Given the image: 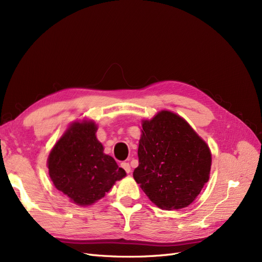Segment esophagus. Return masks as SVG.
I'll return each mask as SVG.
<instances>
[{
	"instance_id": "esophagus-1",
	"label": "esophagus",
	"mask_w": 262,
	"mask_h": 262,
	"mask_svg": "<svg viewBox=\"0 0 262 262\" xmlns=\"http://www.w3.org/2000/svg\"><path fill=\"white\" fill-rule=\"evenodd\" d=\"M121 167H122L126 172H127V173H129V172H130V165H129L128 163L123 162V163L121 164Z\"/></svg>"
}]
</instances>
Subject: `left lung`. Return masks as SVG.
<instances>
[{
	"instance_id": "1",
	"label": "left lung",
	"mask_w": 262,
	"mask_h": 262,
	"mask_svg": "<svg viewBox=\"0 0 262 262\" xmlns=\"http://www.w3.org/2000/svg\"><path fill=\"white\" fill-rule=\"evenodd\" d=\"M141 133L134 179L161 209L187 207L209 179L207 143L185 119L166 110L143 120Z\"/></svg>"
}]
</instances>
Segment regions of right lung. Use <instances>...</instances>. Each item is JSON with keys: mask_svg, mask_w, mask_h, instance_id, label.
<instances>
[{"mask_svg": "<svg viewBox=\"0 0 262 262\" xmlns=\"http://www.w3.org/2000/svg\"><path fill=\"white\" fill-rule=\"evenodd\" d=\"M96 132L93 121L72 123L47 159L54 186L76 205L94 204L110 191L115 181L126 176L114 159L103 153Z\"/></svg>", "mask_w": 262, "mask_h": 262, "instance_id": "add662e5", "label": "right lung"}]
</instances>
